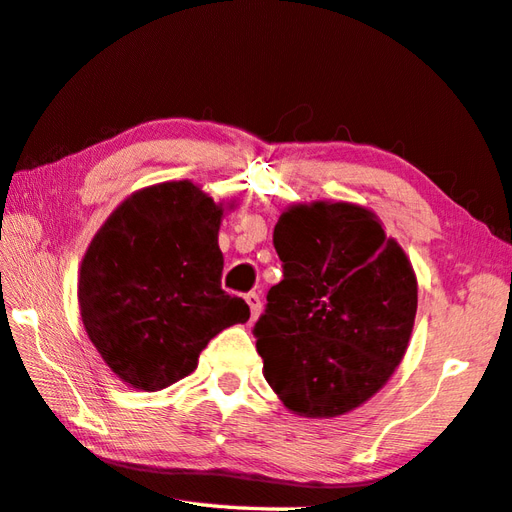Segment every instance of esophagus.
I'll use <instances>...</instances> for the list:
<instances>
[{
    "mask_svg": "<svg viewBox=\"0 0 512 512\" xmlns=\"http://www.w3.org/2000/svg\"><path fill=\"white\" fill-rule=\"evenodd\" d=\"M246 302L250 306V318L257 320L259 313H262V297H259L257 293H248L246 295Z\"/></svg>",
    "mask_w": 512,
    "mask_h": 512,
    "instance_id": "34e87169",
    "label": "esophagus"
}]
</instances>
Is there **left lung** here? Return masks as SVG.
I'll list each match as a JSON object with an SVG mask.
<instances>
[{
  "label": "left lung",
  "instance_id": "left-lung-1",
  "mask_svg": "<svg viewBox=\"0 0 512 512\" xmlns=\"http://www.w3.org/2000/svg\"><path fill=\"white\" fill-rule=\"evenodd\" d=\"M284 280L255 322L264 376L286 410L333 418L383 387L410 345L418 284L374 212L295 203L273 230Z\"/></svg>",
  "mask_w": 512,
  "mask_h": 512
}]
</instances>
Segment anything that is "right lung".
Listing matches in <instances>:
<instances>
[{
  "mask_svg": "<svg viewBox=\"0 0 512 512\" xmlns=\"http://www.w3.org/2000/svg\"><path fill=\"white\" fill-rule=\"evenodd\" d=\"M221 219L224 203L199 185L165 181L129 194L87 246L82 324L129 387H170L197 369L217 333L250 318L248 304L221 288Z\"/></svg>",
  "mask_w": 512,
  "mask_h": 512,
  "instance_id": "1",
  "label": "right lung"
}]
</instances>
